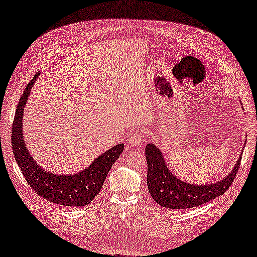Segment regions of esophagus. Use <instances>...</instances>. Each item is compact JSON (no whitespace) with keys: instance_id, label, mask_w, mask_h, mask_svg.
Returning <instances> with one entry per match:
<instances>
[{"instance_id":"obj_1","label":"esophagus","mask_w":257,"mask_h":257,"mask_svg":"<svg viewBox=\"0 0 257 257\" xmlns=\"http://www.w3.org/2000/svg\"><path fill=\"white\" fill-rule=\"evenodd\" d=\"M145 137H146L145 132L135 133V134L130 138L128 145H130L131 147H137V146H139V145H141V144L144 143Z\"/></svg>"}]
</instances>
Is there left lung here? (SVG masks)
<instances>
[{
	"label": "left lung",
	"instance_id": "1",
	"mask_svg": "<svg viewBox=\"0 0 257 257\" xmlns=\"http://www.w3.org/2000/svg\"><path fill=\"white\" fill-rule=\"evenodd\" d=\"M241 155L224 179L213 184L194 185L183 182L173 175L159 148L149 144L146 147L149 192L157 204L167 208L183 209L202 205L223 194L229 188L240 166Z\"/></svg>",
	"mask_w": 257,
	"mask_h": 257
}]
</instances>
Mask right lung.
<instances>
[{
  "mask_svg": "<svg viewBox=\"0 0 257 257\" xmlns=\"http://www.w3.org/2000/svg\"><path fill=\"white\" fill-rule=\"evenodd\" d=\"M39 74V72L36 73L31 79L17 106L12 132V145L16 162L25 180L38 196L63 206L88 205L100 192L111 166L123 152L124 145L119 144L110 148L96 157L89 167L76 174L60 175L44 170L29 153L24 145L22 132L23 110L32 87Z\"/></svg>",
  "mask_w": 257,
  "mask_h": 257,
  "instance_id": "add662e5",
  "label": "right lung"
}]
</instances>
